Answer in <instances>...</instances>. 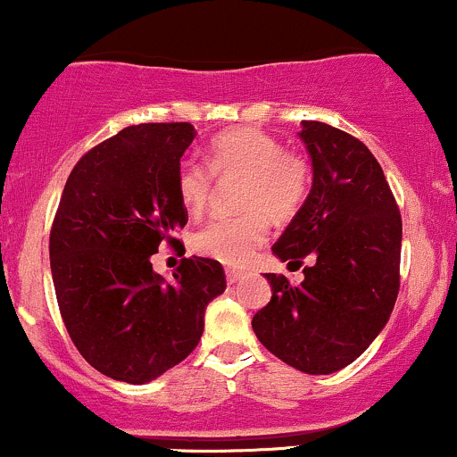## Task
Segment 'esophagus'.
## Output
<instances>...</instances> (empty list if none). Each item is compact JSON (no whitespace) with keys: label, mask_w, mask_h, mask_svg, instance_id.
Segmentation results:
<instances>
[{"label":"esophagus","mask_w":457,"mask_h":457,"mask_svg":"<svg viewBox=\"0 0 457 457\" xmlns=\"http://www.w3.org/2000/svg\"><path fill=\"white\" fill-rule=\"evenodd\" d=\"M240 278H243V270L225 269V279H228V284H237Z\"/></svg>","instance_id":"esophagus-1"}]
</instances>
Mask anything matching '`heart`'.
<instances>
[{
  "mask_svg": "<svg viewBox=\"0 0 457 457\" xmlns=\"http://www.w3.org/2000/svg\"><path fill=\"white\" fill-rule=\"evenodd\" d=\"M205 163L184 158L175 173V190L190 217L208 210L217 178H245L238 205L243 212L217 217L193 234V249L204 258L240 267L267 243L270 223L293 219L303 208L312 187L308 160L286 152L270 134L255 128H234L210 140Z\"/></svg>",
  "mask_w": 457,
  "mask_h": 457,
  "instance_id": "b5f03b06",
  "label": "heart"
}]
</instances>
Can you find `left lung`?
Masks as SVG:
<instances>
[{"label": "left lung", "mask_w": 457, "mask_h": 457, "mask_svg": "<svg viewBox=\"0 0 457 457\" xmlns=\"http://www.w3.org/2000/svg\"><path fill=\"white\" fill-rule=\"evenodd\" d=\"M312 190L273 253L303 264V282L267 273L270 302L253 314L260 343L310 375L340 370L384 329L399 295L401 212L367 145L343 129L303 121Z\"/></svg>", "instance_id": "obj_1"}]
</instances>
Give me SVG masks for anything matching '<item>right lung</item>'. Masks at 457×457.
<instances>
[{
	"label": "right lung",
	"instance_id": "1",
	"mask_svg": "<svg viewBox=\"0 0 457 457\" xmlns=\"http://www.w3.org/2000/svg\"><path fill=\"white\" fill-rule=\"evenodd\" d=\"M190 123L129 125L69 175L49 234L54 288L73 345L93 369L145 384L197 347L204 312L225 290L217 260L184 258L164 282L152 255L188 220L175 190Z\"/></svg>",
	"mask_w": 457,
	"mask_h": 457
}]
</instances>
